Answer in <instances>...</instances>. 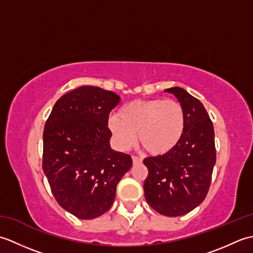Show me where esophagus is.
I'll use <instances>...</instances> for the list:
<instances>
[{
  "label": "esophagus",
  "mask_w": 253,
  "mask_h": 253,
  "mask_svg": "<svg viewBox=\"0 0 253 253\" xmlns=\"http://www.w3.org/2000/svg\"><path fill=\"white\" fill-rule=\"evenodd\" d=\"M142 162V159L140 157H136V155H133L132 157V163L133 164H140Z\"/></svg>",
  "instance_id": "esophagus-1"
}]
</instances>
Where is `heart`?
Listing matches in <instances>:
<instances>
[{"label":"heart","instance_id":"b5f03b06","mask_svg":"<svg viewBox=\"0 0 253 253\" xmlns=\"http://www.w3.org/2000/svg\"><path fill=\"white\" fill-rule=\"evenodd\" d=\"M113 140L121 150L139 140L149 152L163 154L177 146L185 131V113L171 100H136L124 105L107 123Z\"/></svg>","mask_w":253,"mask_h":253}]
</instances>
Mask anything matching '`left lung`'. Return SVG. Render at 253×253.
<instances>
[{
  "mask_svg": "<svg viewBox=\"0 0 253 253\" xmlns=\"http://www.w3.org/2000/svg\"><path fill=\"white\" fill-rule=\"evenodd\" d=\"M165 91L184 110L185 131L170 151L143 160L149 170L143 189L150 207L175 217L189 213L207 197L216 151L213 124L201 102L179 87Z\"/></svg>",
  "mask_w": 253,
  "mask_h": 253,
  "instance_id": "1",
  "label": "left lung"
}]
</instances>
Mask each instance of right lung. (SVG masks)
Returning <instances> with one entry per match:
<instances>
[{"label": "right lung", "instance_id": "obj_1", "mask_svg": "<svg viewBox=\"0 0 253 253\" xmlns=\"http://www.w3.org/2000/svg\"><path fill=\"white\" fill-rule=\"evenodd\" d=\"M120 100L112 91L83 85L61 96L45 123L42 168L57 203L80 219L112 207L132 165L129 154L110 146L109 115Z\"/></svg>", "mask_w": 253, "mask_h": 253}]
</instances>
